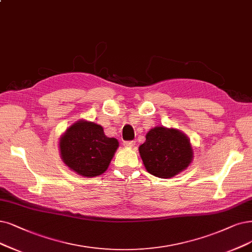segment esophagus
<instances>
[{
	"label": "esophagus",
	"mask_w": 252,
	"mask_h": 252,
	"mask_svg": "<svg viewBox=\"0 0 252 252\" xmlns=\"http://www.w3.org/2000/svg\"><path fill=\"white\" fill-rule=\"evenodd\" d=\"M135 141L132 140V141H124V146L126 147H133L135 145Z\"/></svg>",
	"instance_id": "1"
}]
</instances>
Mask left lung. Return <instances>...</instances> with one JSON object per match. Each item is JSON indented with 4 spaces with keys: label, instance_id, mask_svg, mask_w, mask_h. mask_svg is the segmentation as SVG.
Returning a JSON list of instances; mask_svg holds the SVG:
<instances>
[{
    "label": "left lung",
    "instance_id": "left-lung-1",
    "mask_svg": "<svg viewBox=\"0 0 252 252\" xmlns=\"http://www.w3.org/2000/svg\"><path fill=\"white\" fill-rule=\"evenodd\" d=\"M146 170L161 179H170L187 168L193 152L187 136L179 129L156 126L139 147Z\"/></svg>",
    "mask_w": 252,
    "mask_h": 252
}]
</instances>
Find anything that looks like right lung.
I'll list each match as a JSON object with an SVG mask.
<instances>
[{
  "instance_id": "1",
  "label": "right lung",
  "mask_w": 252,
  "mask_h": 252,
  "mask_svg": "<svg viewBox=\"0 0 252 252\" xmlns=\"http://www.w3.org/2000/svg\"><path fill=\"white\" fill-rule=\"evenodd\" d=\"M59 145L63 162L78 174L90 178L107 170L118 141L107 137L99 125L80 120L65 132Z\"/></svg>"
}]
</instances>
